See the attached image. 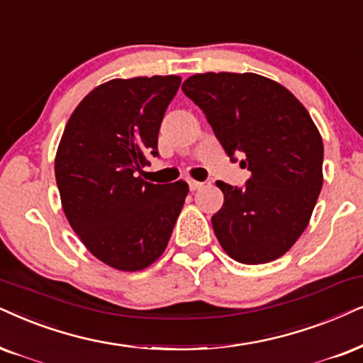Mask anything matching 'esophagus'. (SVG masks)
<instances>
[{
	"label": "esophagus",
	"instance_id": "34e87169",
	"mask_svg": "<svg viewBox=\"0 0 363 363\" xmlns=\"http://www.w3.org/2000/svg\"><path fill=\"white\" fill-rule=\"evenodd\" d=\"M187 184H189V189H191V191H197V189H201V187L204 186L203 182L194 181V179H189V181H187Z\"/></svg>",
	"mask_w": 363,
	"mask_h": 363
}]
</instances>
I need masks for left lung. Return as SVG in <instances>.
Instances as JSON below:
<instances>
[{"mask_svg":"<svg viewBox=\"0 0 363 363\" xmlns=\"http://www.w3.org/2000/svg\"><path fill=\"white\" fill-rule=\"evenodd\" d=\"M182 91L206 113L223 149L245 155V189L218 181L224 204L211 221L223 250L242 264L278 259L295 245L323 184V140L308 110L256 73H196Z\"/></svg>","mask_w":363,"mask_h":363,"instance_id":"8db88e82","label":"left lung"}]
</instances>
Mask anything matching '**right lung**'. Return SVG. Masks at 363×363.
Listing matches in <instances>:
<instances>
[{"label": "right lung", "mask_w": 363, "mask_h": 363, "mask_svg": "<svg viewBox=\"0 0 363 363\" xmlns=\"http://www.w3.org/2000/svg\"><path fill=\"white\" fill-rule=\"evenodd\" d=\"M177 75L113 79L73 110L55 155L62 208L86 250L110 268L140 272L166 251L189 186L152 184L139 176Z\"/></svg>", "instance_id": "1"}]
</instances>
